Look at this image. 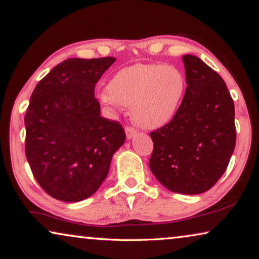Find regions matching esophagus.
Returning <instances> with one entry per match:
<instances>
[{
	"instance_id": "1",
	"label": "esophagus",
	"mask_w": 259,
	"mask_h": 259,
	"mask_svg": "<svg viewBox=\"0 0 259 259\" xmlns=\"http://www.w3.org/2000/svg\"><path fill=\"white\" fill-rule=\"evenodd\" d=\"M125 134H126V138H128V140H131V138L136 136L137 131L134 128H131V126H125Z\"/></svg>"
}]
</instances>
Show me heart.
I'll return each instance as SVG.
<instances>
[{
    "label": "heart",
    "mask_w": 259,
    "mask_h": 259,
    "mask_svg": "<svg viewBox=\"0 0 259 259\" xmlns=\"http://www.w3.org/2000/svg\"><path fill=\"white\" fill-rule=\"evenodd\" d=\"M187 79L175 65L137 63L116 72L100 94L102 103L130 107L133 121L147 130L161 129L176 117Z\"/></svg>",
    "instance_id": "b5f03b06"
}]
</instances>
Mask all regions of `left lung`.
<instances>
[{"label":"left lung","instance_id":"8db88e82","mask_svg":"<svg viewBox=\"0 0 259 259\" xmlns=\"http://www.w3.org/2000/svg\"><path fill=\"white\" fill-rule=\"evenodd\" d=\"M187 90L176 117L150 133L149 166L167 190L205 192L227 170L235 150V105L224 79L194 55L182 57Z\"/></svg>","mask_w":259,"mask_h":259}]
</instances>
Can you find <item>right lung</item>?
<instances>
[{"instance_id":"1","label":"right lung","mask_w":259,"mask_h":259,"mask_svg":"<svg viewBox=\"0 0 259 259\" xmlns=\"http://www.w3.org/2000/svg\"><path fill=\"white\" fill-rule=\"evenodd\" d=\"M115 57L68 58L31 94L24 117L25 156L41 188L63 202L97 191L125 141L118 122L102 117L95 84Z\"/></svg>"}]
</instances>
